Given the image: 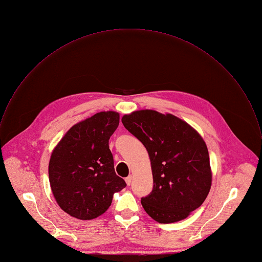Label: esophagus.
<instances>
[{
	"mask_svg": "<svg viewBox=\"0 0 262 262\" xmlns=\"http://www.w3.org/2000/svg\"><path fill=\"white\" fill-rule=\"evenodd\" d=\"M125 181H126L127 185H128V186H130V185L132 184V181H133V177H132V176H129V177H127V178L125 179Z\"/></svg>",
	"mask_w": 262,
	"mask_h": 262,
	"instance_id": "34e87169",
	"label": "esophagus"
}]
</instances>
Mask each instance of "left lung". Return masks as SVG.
Here are the masks:
<instances>
[{
	"label": "left lung",
	"instance_id": "left-lung-1",
	"mask_svg": "<svg viewBox=\"0 0 262 262\" xmlns=\"http://www.w3.org/2000/svg\"><path fill=\"white\" fill-rule=\"evenodd\" d=\"M124 127L145 146L154 189L141 198L146 213L161 224L182 221L207 197L212 174L200 134L172 114L141 110L124 115Z\"/></svg>",
	"mask_w": 262,
	"mask_h": 262
}]
</instances>
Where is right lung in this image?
Returning <instances> with one entry per match:
<instances>
[{"label":"right lung","mask_w":262,"mask_h":262,"mask_svg":"<svg viewBox=\"0 0 262 262\" xmlns=\"http://www.w3.org/2000/svg\"><path fill=\"white\" fill-rule=\"evenodd\" d=\"M120 115L99 112L72 126L54 148L49 179L58 205L78 220H93L107 210L114 193L126 187L116 174L108 139Z\"/></svg>","instance_id":"obj_1"}]
</instances>
